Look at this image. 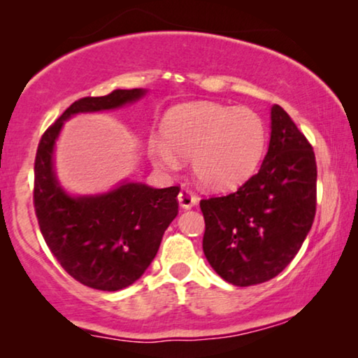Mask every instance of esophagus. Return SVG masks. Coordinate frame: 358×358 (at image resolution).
<instances>
[{"instance_id":"1","label":"esophagus","mask_w":358,"mask_h":358,"mask_svg":"<svg viewBox=\"0 0 358 358\" xmlns=\"http://www.w3.org/2000/svg\"><path fill=\"white\" fill-rule=\"evenodd\" d=\"M178 200H179L180 207L187 210V208H192V207H195V205H197L199 197H197V195H194L192 192H190V190L182 189L179 192V195H178Z\"/></svg>"}]
</instances>
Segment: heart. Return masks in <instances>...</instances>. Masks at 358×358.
<instances>
[{"label": "heart", "instance_id": "heart-1", "mask_svg": "<svg viewBox=\"0 0 358 358\" xmlns=\"http://www.w3.org/2000/svg\"><path fill=\"white\" fill-rule=\"evenodd\" d=\"M163 140H151L156 168L174 171L192 158L195 179L207 189L236 187L257 168L266 148V125L248 107L190 102L174 107L163 122Z\"/></svg>", "mask_w": 358, "mask_h": 358}]
</instances>
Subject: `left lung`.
<instances>
[{"mask_svg":"<svg viewBox=\"0 0 358 358\" xmlns=\"http://www.w3.org/2000/svg\"><path fill=\"white\" fill-rule=\"evenodd\" d=\"M315 151L280 106L271 109V141L261 169L236 192L200 200L203 254L223 280L257 285L300 251L316 213Z\"/></svg>","mask_w":358,"mask_h":358,"instance_id":"obj_1","label":"left lung"}]
</instances>
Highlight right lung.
I'll use <instances>...</instances> for the list:
<instances>
[{
    "instance_id": "1",
    "label": "right lung",
    "mask_w": 358,
    "mask_h": 358,
    "mask_svg": "<svg viewBox=\"0 0 358 358\" xmlns=\"http://www.w3.org/2000/svg\"><path fill=\"white\" fill-rule=\"evenodd\" d=\"M146 90H115L73 102L42 135L34 166V207L60 266L83 285L117 292L131 285L158 252L166 228L178 217L179 187L155 189L124 180L96 195H71L57 179L53 155L63 124L76 114L134 104Z\"/></svg>"
}]
</instances>
